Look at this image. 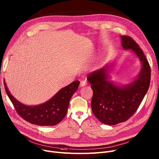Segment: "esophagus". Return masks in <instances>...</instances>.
<instances>
[{"mask_svg": "<svg viewBox=\"0 0 159 159\" xmlns=\"http://www.w3.org/2000/svg\"><path fill=\"white\" fill-rule=\"evenodd\" d=\"M87 82L86 81H81V82H80V86L81 87H84V86H85V85H87Z\"/></svg>", "mask_w": 159, "mask_h": 159, "instance_id": "1", "label": "esophagus"}]
</instances>
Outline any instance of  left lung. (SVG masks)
Wrapping results in <instances>:
<instances>
[{"label":"left lung","mask_w":159,"mask_h":159,"mask_svg":"<svg viewBox=\"0 0 159 159\" xmlns=\"http://www.w3.org/2000/svg\"><path fill=\"white\" fill-rule=\"evenodd\" d=\"M124 49H130L139 58L142 68L137 78L128 85L118 86L108 80L109 65L92 72L87 77L91 84L93 114L102 123L115 125L125 122L137 111L150 87L151 69L139 45L129 36H120Z\"/></svg>","instance_id":"1"}]
</instances>
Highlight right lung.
Segmentation results:
<instances>
[{"label": "right lung", "instance_id": "obj_1", "mask_svg": "<svg viewBox=\"0 0 159 159\" xmlns=\"http://www.w3.org/2000/svg\"><path fill=\"white\" fill-rule=\"evenodd\" d=\"M5 90L16 111L24 120L39 126H54L66 116L69 101L73 94L78 89L79 81H74L60 89L51 99L43 104L27 106L17 101L9 92L5 81Z\"/></svg>", "mask_w": 159, "mask_h": 159}]
</instances>
